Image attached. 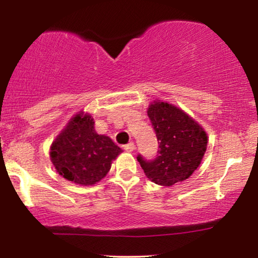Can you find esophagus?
I'll return each mask as SVG.
<instances>
[{
	"instance_id": "esophagus-1",
	"label": "esophagus",
	"mask_w": 258,
	"mask_h": 258,
	"mask_svg": "<svg viewBox=\"0 0 258 258\" xmlns=\"http://www.w3.org/2000/svg\"><path fill=\"white\" fill-rule=\"evenodd\" d=\"M124 150H126V151H129V153H132V151H134L135 150V144H134L133 142H130V143H128V144H125L124 147Z\"/></svg>"
}]
</instances>
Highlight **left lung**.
Instances as JSON below:
<instances>
[{"instance_id":"1","label":"left lung","mask_w":258,"mask_h":258,"mask_svg":"<svg viewBox=\"0 0 258 258\" xmlns=\"http://www.w3.org/2000/svg\"><path fill=\"white\" fill-rule=\"evenodd\" d=\"M148 116L156 134L158 150L154 160L137 156L144 174L165 186L189 178L207 150L206 132L184 111L167 102L151 103Z\"/></svg>"}]
</instances>
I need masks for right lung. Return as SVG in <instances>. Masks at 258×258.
<instances>
[{
  "label": "right lung",
  "mask_w": 258,
  "mask_h": 258,
  "mask_svg": "<svg viewBox=\"0 0 258 258\" xmlns=\"http://www.w3.org/2000/svg\"><path fill=\"white\" fill-rule=\"evenodd\" d=\"M90 115L77 114L56 137L50 160L61 176L81 185H93L110 170L111 162L122 153L110 137L95 132Z\"/></svg>",
  "instance_id": "1"
}]
</instances>
